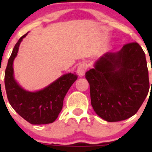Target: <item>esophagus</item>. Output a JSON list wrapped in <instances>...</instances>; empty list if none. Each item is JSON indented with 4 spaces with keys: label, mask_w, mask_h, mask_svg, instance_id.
<instances>
[{
    "label": "esophagus",
    "mask_w": 152,
    "mask_h": 152,
    "mask_svg": "<svg viewBox=\"0 0 152 152\" xmlns=\"http://www.w3.org/2000/svg\"><path fill=\"white\" fill-rule=\"evenodd\" d=\"M87 64L86 63H81L80 65H79L77 68V73L79 76L82 77V76H85V73H86V70H87Z\"/></svg>",
    "instance_id": "esophagus-1"
}]
</instances>
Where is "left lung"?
Segmentation results:
<instances>
[{
  "label": "left lung",
  "mask_w": 152,
  "mask_h": 152,
  "mask_svg": "<svg viewBox=\"0 0 152 152\" xmlns=\"http://www.w3.org/2000/svg\"><path fill=\"white\" fill-rule=\"evenodd\" d=\"M85 78L90 84L93 110L108 122L134 115L149 90L145 55L136 42L126 44L115 53H104Z\"/></svg>",
  "instance_id": "obj_1"
}]
</instances>
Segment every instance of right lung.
<instances>
[{
  "instance_id": "right-lung-1",
  "label": "right lung",
  "mask_w": 152,
  "mask_h": 152,
  "mask_svg": "<svg viewBox=\"0 0 152 152\" xmlns=\"http://www.w3.org/2000/svg\"><path fill=\"white\" fill-rule=\"evenodd\" d=\"M28 33L21 37L15 44L9 59L4 77L7 98L12 108L28 123H53L62 110L65 95L78 76L71 73L64 74L37 91L31 92L23 88L14 76L13 62L23 39Z\"/></svg>"
}]
</instances>
